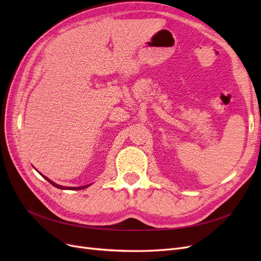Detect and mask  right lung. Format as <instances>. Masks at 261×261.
<instances>
[{
    "label": "right lung",
    "mask_w": 261,
    "mask_h": 261,
    "mask_svg": "<svg viewBox=\"0 0 261 261\" xmlns=\"http://www.w3.org/2000/svg\"><path fill=\"white\" fill-rule=\"evenodd\" d=\"M41 174V173H40ZM42 175V174H41ZM46 180L49 181L50 184H52L54 187H57V188H60V189H68V191H80V189H84V188H87V187H89L91 184H88V185H85V186H80V187H66V186H62V185H59V184H57V183H54L53 180H51L50 178H48L46 176H44V175H42Z\"/></svg>",
    "instance_id": "add662e5"
}]
</instances>
